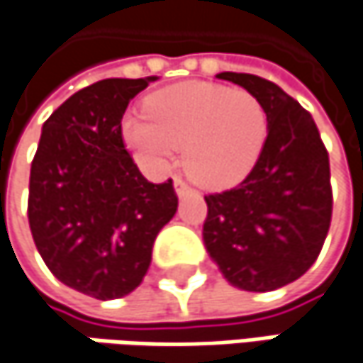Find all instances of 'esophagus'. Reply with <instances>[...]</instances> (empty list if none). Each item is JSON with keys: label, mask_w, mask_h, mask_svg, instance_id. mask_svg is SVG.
I'll use <instances>...</instances> for the list:
<instances>
[{"label": "esophagus", "mask_w": 363, "mask_h": 363, "mask_svg": "<svg viewBox=\"0 0 363 363\" xmlns=\"http://www.w3.org/2000/svg\"><path fill=\"white\" fill-rule=\"evenodd\" d=\"M190 192H192V188H190V186H188V184L182 179V177H175V194L182 198V196L190 194Z\"/></svg>", "instance_id": "34e87169"}]
</instances>
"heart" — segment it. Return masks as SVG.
<instances>
[{
    "label": "heart",
    "mask_w": 363,
    "mask_h": 363,
    "mask_svg": "<svg viewBox=\"0 0 363 363\" xmlns=\"http://www.w3.org/2000/svg\"><path fill=\"white\" fill-rule=\"evenodd\" d=\"M146 113L121 121L128 148L146 167H163L177 146L184 165L204 188H229L254 167L267 138V113L247 91L184 82L152 92Z\"/></svg>",
    "instance_id": "b5f03b06"
}]
</instances>
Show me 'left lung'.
<instances>
[{
  "label": "left lung",
  "mask_w": 363,
  "mask_h": 363,
  "mask_svg": "<svg viewBox=\"0 0 363 363\" xmlns=\"http://www.w3.org/2000/svg\"><path fill=\"white\" fill-rule=\"evenodd\" d=\"M217 78L260 101L269 134L240 186L204 196V246L231 285L272 291L299 279L323 250L333 217L328 152L312 116L271 80L235 72Z\"/></svg>",
  "instance_id": "obj_1"
}]
</instances>
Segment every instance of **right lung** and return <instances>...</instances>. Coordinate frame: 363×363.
Listing matches in <instances>:
<instances>
[{"label":"right lung","mask_w":363,"mask_h":363,"mask_svg":"<svg viewBox=\"0 0 363 363\" xmlns=\"http://www.w3.org/2000/svg\"><path fill=\"white\" fill-rule=\"evenodd\" d=\"M148 78H107L43 123L30 165L28 225L47 269L96 299L132 294L177 211L173 182L152 184L125 150L121 119Z\"/></svg>","instance_id":"right-lung-1"}]
</instances>
